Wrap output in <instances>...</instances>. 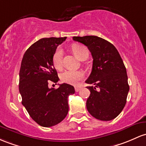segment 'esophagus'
<instances>
[{
	"instance_id": "obj_1",
	"label": "esophagus",
	"mask_w": 146,
	"mask_h": 146,
	"mask_svg": "<svg viewBox=\"0 0 146 146\" xmlns=\"http://www.w3.org/2000/svg\"><path fill=\"white\" fill-rule=\"evenodd\" d=\"M81 88V86H76V87H75V90H76V92H78V91L80 90Z\"/></svg>"
}]
</instances>
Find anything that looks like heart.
Returning a JSON list of instances; mask_svg holds the SVG:
<instances>
[{"label": "heart", "instance_id": "obj_1", "mask_svg": "<svg viewBox=\"0 0 146 146\" xmlns=\"http://www.w3.org/2000/svg\"><path fill=\"white\" fill-rule=\"evenodd\" d=\"M72 50L74 55L80 60L89 55V51L84 45L75 44L72 46ZM63 56V51L62 48L56 49L52 56V62L54 66L60 70L62 68V60ZM84 78V73L80 70H66L60 75V79L62 82L72 85H76L78 82Z\"/></svg>", "mask_w": 146, "mask_h": 146}]
</instances>
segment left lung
Returning a JSON list of instances; mask_svg holds the SVG:
<instances>
[{"instance_id": "8db88e82", "label": "left lung", "mask_w": 146, "mask_h": 146, "mask_svg": "<svg viewBox=\"0 0 146 146\" xmlns=\"http://www.w3.org/2000/svg\"><path fill=\"white\" fill-rule=\"evenodd\" d=\"M85 45L93 57L91 73L85 81L90 96L86 109L100 121H111L119 115L126 104L129 86L122 58L115 46L97 36H73Z\"/></svg>"}]
</instances>
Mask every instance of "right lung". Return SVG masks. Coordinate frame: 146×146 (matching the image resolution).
<instances>
[{
  "mask_svg": "<svg viewBox=\"0 0 146 146\" xmlns=\"http://www.w3.org/2000/svg\"><path fill=\"white\" fill-rule=\"evenodd\" d=\"M64 37L43 38L33 44L24 54L19 72V92L22 105L30 117L39 125L49 127L64 119L68 111V98L75 89L63 83L58 89L48 83L60 79L52 62V56Z\"/></svg>",
  "mask_w": 146,
  "mask_h": 146,
  "instance_id": "add662e5",
  "label": "right lung"
}]
</instances>
